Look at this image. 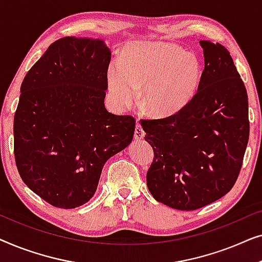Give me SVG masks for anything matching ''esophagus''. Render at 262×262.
Here are the masks:
<instances>
[{"instance_id": "34e87169", "label": "esophagus", "mask_w": 262, "mask_h": 262, "mask_svg": "<svg viewBox=\"0 0 262 262\" xmlns=\"http://www.w3.org/2000/svg\"><path fill=\"white\" fill-rule=\"evenodd\" d=\"M143 137H144V131H143V127L142 125L137 123L136 124V130H135V139H142Z\"/></svg>"}]
</instances>
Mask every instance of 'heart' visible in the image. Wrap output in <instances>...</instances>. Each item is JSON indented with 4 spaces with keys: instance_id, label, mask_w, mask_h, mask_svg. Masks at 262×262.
<instances>
[{
    "instance_id": "obj_1",
    "label": "heart",
    "mask_w": 262,
    "mask_h": 262,
    "mask_svg": "<svg viewBox=\"0 0 262 262\" xmlns=\"http://www.w3.org/2000/svg\"><path fill=\"white\" fill-rule=\"evenodd\" d=\"M200 77L202 66L195 55L164 42L132 45L121 62L111 63L107 70L110 91L119 105H131L144 87L143 108L157 117L171 116L187 106Z\"/></svg>"
}]
</instances>
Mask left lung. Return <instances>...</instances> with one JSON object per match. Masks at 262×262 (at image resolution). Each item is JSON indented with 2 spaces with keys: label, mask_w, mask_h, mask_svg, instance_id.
I'll return each instance as SVG.
<instances>
[{
  "label": "left lung",
  "mask_w": 262,
  "mask_h": 262,
  "mask_svg": "<svg viewBox=\"0 0 262 262\" xmlns=\"http://www.w3.org/2000/svg\"><path fill=\"white\" fill-rule=\"evenodd\" d=\"M205 67L186 107L142 119L154 149L146 184L157 202L177 210L209 205L234 187L249 139L248 95L230 52L200 40Z\"/></svg>",
  "instance_id": "1"
}]
</instances>
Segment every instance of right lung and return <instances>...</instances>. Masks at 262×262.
<instances>
[{
    "mask_svg": "<svg viewBox=\"0 0 262 262\" xmlns=\"http://www.w3.org/2000/svg\"><path fill=\"white\" fill-rule=\"evenodd\" d=\"M111 51L99 39L64 37L28 70L14 116L23 181L45 202L75 209L91 200L106 161L130 144L136 120L105 107Z\"/></svg>",
    "mask_w": 262,
    "mask_h": 262,
    "instance_id": "right-lung-1",
    "label": "right lung"
}]
</instances>
